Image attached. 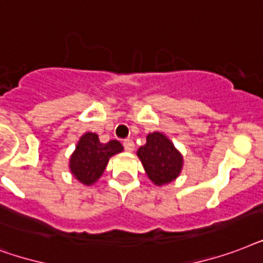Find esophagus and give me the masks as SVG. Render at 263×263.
Masks as SVG:
<instances>
[{
	"label": "esophagus",
	"mask_w": 263,
	"mask_h": 263,
	"mask_svg": "<svg viewBox=\"0 0 263 263\" xmlns=\"http://www.w3.org/2000/svg\"><path fill=\"white\" fill-rule=\"evenodd\" d=\"M123 146H125V149L127 152H133L134 151V141L133 140H130V138H126L125 141H123Z\"/></svg>",
	"instance_id": "esophagus-1"
}]
</instances>
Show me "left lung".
<instances>
[{
  "label": "left lung",
  "mask_w": 263,
  "mask_h": 263,
  "mask_svg": "<svg viewBox=\"0 0 263 263\" xmlns=\"http://www.w3.org/2000/svg\"><path fill=\"white\" fill-rule=\"evenodd\" d=\"M137 155L151 181L156 185L168 184L180 176L182 158L173 142L162 133L148 134L145 145L138 148Z\"/></svg>",
  "instance_id": "8db88e82"
}]
</instances>
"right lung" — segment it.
<instances>
[{
  "mask_svg": "<svg viewBox=\"0 0 263 263\" xmlns=\"http://www.w3.org/2000/svg\"><path fill=\"white\" fill-rule=\"evenodd\" d=\"M122 151L123 146L117 140H111L103 144L100 142L97 134H83L74 155L71 156V172L75 178L83 184H93L103 174L109 158Z\"/></svg>",
  "mask_w": 263,
  "mask_h": 263,
  "instance_id": "add662e5",
  "label": "right lung"
}]
</instances>
